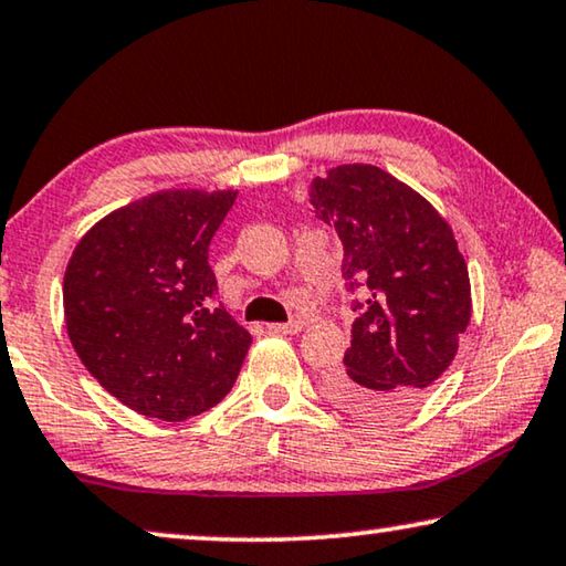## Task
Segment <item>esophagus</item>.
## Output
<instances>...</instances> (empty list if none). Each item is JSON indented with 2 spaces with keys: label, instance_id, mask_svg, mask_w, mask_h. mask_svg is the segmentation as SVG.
<instances>
[{
  "label": "esophagus",
  "instance_id": "esophagus-1",
  "mask_svg": "<svg viewBox=\"0 0 566 566\" xmlns=\"http://www.w3.org/2000/svg\"><path fill=\"white\" fill-rule=\"evenodd\" d=\"M300 331H302V321L269 325V333H276V336H294V333H300Z\"/></svg>",
  "mask_w": 566,
  "mask_h": 566
}]
</instances>
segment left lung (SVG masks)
Wrapping results in <instances>:
<instances>
[{"label":"left lung","mask_w":566,"mask_h":566,"mask_svg":"<svg viewBox=\"0 0 566 566\" xmlns=\"http://www.w3.org/2000/svg\"><path fill=\"white\" fill-rule=\"evenodd\" d=\"M315 214L344 243L356 321L331 400L354 416L410 410L449 369L472 317L457 238L416 189L371 164H344L310 185Z\"/></svg>","instance_id":"obj_1"}]
</instances>
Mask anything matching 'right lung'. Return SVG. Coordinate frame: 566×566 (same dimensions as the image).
Masks as SVG:
<instances>
[{"instance_id": "obj_1", "label": "right lung", "mask_w": 566, "mask_h": 566, "mask_svg": "<svg viewBox=\"0 0 566 566\" xmlns=\"http://www.w3.org/2000/svg\"><path fill=\"white\" fill-rule=\"evenodd\" d=\"M233 189H164L102 218L63 276V315L86 371L127 408L177 423L235 385L251 333L214 305L207 251Z\"/></svg>"}]
</instances>
